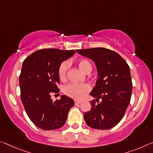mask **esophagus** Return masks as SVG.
<instances>
[{"instance_id": "esophagus-1", "label": "esophagus", "mask_w": 153, "mask_h": 153, "mask_svg": "<svg viewBox=\"0 0 153 153\" xmlns=\"http://www.w3.org/2000/svg\"><path fill=\"white\" fill-rule=\"evenodd\" d=\"M81 103V101H75V105H78V104Z\"/></svg>"}]
</instances>
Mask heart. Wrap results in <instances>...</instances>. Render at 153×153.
Returning a JSON list of instances; mask_svg holds the SVG:
<instances>
[{"label":"heart","instance_id":"obj_1","mask_svg":"<svg viewBox=\"0 0 153 153\" xmlns=\"http://www.w3.org/2000/svg\"><path fill=\"white\" fill-rule=\"evenodd\" d=\"M76 64L79 69L85 74H89L92 71V65L86 59H79L76 60ZM69 65L67 62H62L59 65L58 69V75L60 80L64 81L67 78ZM91 89L88 84H76L71 83L65 86L63 88V93L67 95L76 100L83 99L85 94Z\"/></svg>","mask_w":153,"mask_h":153}]
</instances>
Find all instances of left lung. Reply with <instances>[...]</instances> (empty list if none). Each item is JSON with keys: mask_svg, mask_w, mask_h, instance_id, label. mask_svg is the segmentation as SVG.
I'll return each instance as SVG.
<instances>
[{"mask_svg": "<svg viewBox=\"0 0 153 153\" xmlns=\"http://www.w3.org/2000/svg\"><path fill=\"white\" fill-rule=\"evenodd\" d=\"M76 52L93 60L99 76L90 93L97 99L91 101V109L84 114V120L93 129H111L122 119L130 103L132 81L129 66L118 53L107 48H94ZM99 98L102 100L98 102Z\"/></svg>", "mask_w": 153, "mask_h": 153, "instance_id": "left-lung-1", "label": "left lung"}]
</instances>
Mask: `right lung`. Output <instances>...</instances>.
Listing matches in <instances>:
<instances>
[{
  "label": "right lung",
  "instance_id": "right-lung-1",
  "mask_svg": "<svg viewBox=\"0 0 153 153\" xmlns=\"http://www.w3.org/2000/svg\"><path fill=\"white\" fill-rule=\"evenodd\" d=\"M74 50L46 48L36 51L24 60L19 76L20 97L30 120L43 130L59 129L65 125L74 105L65 95L53 101L52 93H59V65L75 54Z\"/></svg>",
  "mask_w": 153,
  "mask_h": 153
}]
</instances>
